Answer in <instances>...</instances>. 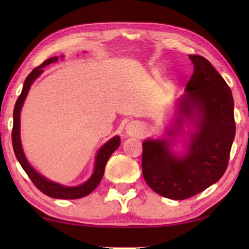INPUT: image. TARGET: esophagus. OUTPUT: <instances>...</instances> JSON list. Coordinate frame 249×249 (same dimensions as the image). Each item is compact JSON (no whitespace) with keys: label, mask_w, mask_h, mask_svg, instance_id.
<instances>
[{"label":"esophagus","mask_w":249,"mask_h":249,"mask_svg":"<svg viewBox=\"0 0 249 249\" xmlns=\"http://www.w3.org/2000/svg\"><path fill=\"white\" fill-rule=\"evenodd\" d=\"M125 132L127 135L135 137V136H139L142 134V124L138 121H131L129 122L125 127Z\"/></svg>","instance_id":"esophagus-1"}]
</instances>
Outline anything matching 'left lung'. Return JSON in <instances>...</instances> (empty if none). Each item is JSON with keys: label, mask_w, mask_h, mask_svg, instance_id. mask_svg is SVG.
Here are the masks:
<instances>
[{"label": "left lung", "mask_w": 249, "mask_h": 249, "mask_svg": "<svg viewBox=\"0 0 249 249\" xmlns=\"http://www.w3.org/2000/svg\"><path fill=\"white\" fill-rule=\"evenodd\" d=\"M194 73L186 93L177 102L173 124L166 137L142 142V176L156 194L181 200L202 193L226 172L236 135L233 97L229 86L210 61L189 55ZM185 122L189 133L186 151L177 155L172 145Z\"/></svg>", "instance_id": "left-lung-1"}]
</instances>
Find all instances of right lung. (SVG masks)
Instances as JSON below:
<instances>
[{
  "label": "right lung",
  "instance_id": "1",
  "mask_svg": "<svg viewBox=\"0 0 249 249\" xmlns=\"http://www.w3.org/2000/svg\"><path fill=\"white\" fill-rule=\"evenodd\" d=\"M60 57H63V55ZM57 60H59L57 56H53L51 57V59L45 60L39 67L35 68V69L28 74V77L26 78L25 83H23L21 94H20L18 100H17L15 110H13L12 146L13 151H15L16 158L19 161L20 165L22 166V169L25 170V172L28 175L30 180L34 182V185H35L40 192L45 194L47 196L52 197V198L77 199L89 195V194L98 186V183L101 182L102 178H103L105 165H107V160L110 159L112 153L120 146V137H119V136H114V137H112L110 141H107L100 149H98L96 158H95L94 171L91 173L90 178L79 186L69 187L63 186L55 181H52V180H49L44 176L40 175L39 172H37L36 170L29 164V162L27 161L25 156V153H23L21 139H20V113H21L23 102H25L27 95H28L30 86H32L34 81L43 73V68L49 66V64L53 62H56Z\"/></svg>",
  "mask_w": 249,
  "mask_h": 249
}]
</instances>
